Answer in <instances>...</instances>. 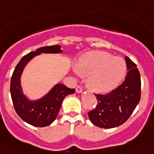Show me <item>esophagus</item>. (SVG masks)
Wrapping results in <instances>:
<instances>
[{"instance_id": "obj_1", "label": "esophagus", "mask_w": 154, "mask_h": 154, "mask_svg": "<svg viewBox=\"0 0 154 154\" xmlns=\"http://www.w3.org/2000/svg\"><path fill=\"white\" fill-rule=\"evenodd\" d=\"M76 92H77V93H81V92H82V86H80V85H78V86H77V88H76Z\"/></svg>"}]
</instances>
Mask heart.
I'll list each match as a JSON object with an SVG mask.
<instances>
[{"label": "heart", "instance_id": "b5f03b06", "mask_svg": "<svg viewBox=\"0 0 154 154\" xmlns=\"http://www.w3.org/2000/svg\"><path fill=\"white\" fill-rule=\"evenodd\" d=\"M74 71L78 75H89L88 85L94 92L106 93L116 89L123 79L126 63L123 58L106 51H92L79 58Z\"/></svg>", "mask_w": 154, "mask_h": 154}]
</instances>
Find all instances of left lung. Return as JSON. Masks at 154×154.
<instances>
[{
	"label": "left lung",
	"instance_id": "obj_1",
	"mask_svg": "<svg viewBox=\"0 0 154 154\" xmlns=\"http://www.w3.org/2000/svg\"><path fill=\"white\" fill-rule=\"evenodd\" d=\"M128 72L124 82L106 95L95 94L97 106L88 112L93 125L111 129L124 123L140 100V75L130 58H125Z\"/></svg>",
	"mask_w": 154,
	"mask_h": 154
}]
</instances>
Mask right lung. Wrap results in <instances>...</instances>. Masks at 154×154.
<instances>
[{
	"label": "right lung",
	"mask_w": 154,
	"mask_h": 154,
	"mask_svg": "<svg viewBox=\"0 0 154 154\" xmlns=\"http://www.w3.org/2000/svg\"><path fill=\"white\" fill-rule=\"evenodd\" d=\"M60 45L39 48L22 57L15 67L11 80V95L17 115L31 126L45 127L55 121L65 96L73 94L75 90L69 89L62 83L55 85L45 95L37 99H31L24 95L21 86V75L27 64L35 57L45 54L62 52Z\"/></svg>",
	"instance_id": "1"
}]
</instances>
